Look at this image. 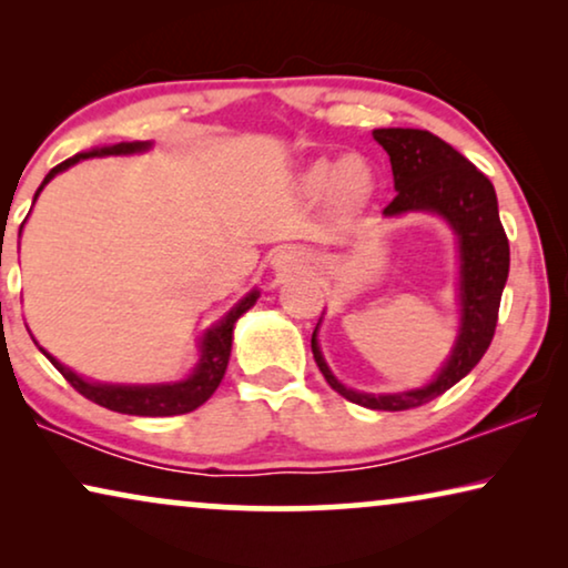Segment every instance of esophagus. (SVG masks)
<instances>
[{
  "mask_svg": "<svg viewBox=\"0 0 568 568\" xmlns=\"http://www.w3.org/2000/svg\"><path fill=\"white\" fill-rule=\"evenodd\" d=\"M274 268L278 274H302V271L310 268V258L305 251H300V247H284V251H278L274 255Z\"/></svg>",
  "mask_w": 568,
  "mask_h": 568,
  "instance_id": "obj_1",
  "label": "esophagus"
}]
</instances>
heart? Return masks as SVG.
I'll return each instance as SVG.
<instances>
[{
  "instance_id": "b5f03b06",
  "label": "heart",
  "mask_w": 568,
  "mask_h": 568,
  "mask_svg": "<svg viewBox=\"0 0 568 568\" xmlns=\"http://www.w3.org/2000/svg\"><path fill=\"white\" fill-rule=\"evenodd\" d=\"M302 189L310 196H333L338 209L344 212H359L375 196V173L367 162L359 158H338V160H315L305 173H302Z\"/></svg>"
}]
</instances>
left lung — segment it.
I'll use <instances>...</instances> for the list:
<instances>
[{"label":"left lung","mask_w":568,"mask_h":568,"mask_svg":"<svg viewBox=\"0 0 568 568\" xmlns=\"http://www.w3.org/2000/svg\"><path fill=\"white\" fill-rule=\"evenodd\" d=\"M375 142L390 158L395 196L385 216L410 212L437 214L457 240V305L460 323L453 352L437 375L422 387L400 393H362L346 387L323 359L317 331L313 356L323 377L338 395L372 410H406L424 406L468 375L491 344L499 317V302L509 276V240L499 220V201L488 178L439 136L424 129H375ZM323 321V317H321Z\"/></svg>","instance_id":"1"}]
</instances>
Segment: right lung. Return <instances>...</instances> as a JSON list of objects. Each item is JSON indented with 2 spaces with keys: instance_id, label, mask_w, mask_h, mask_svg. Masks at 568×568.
I'll return each mask as SVG.
<instances>
[{
  "instance_id": "right-lung-1",
  "label": "right lung",
  "mask_w": 568,
  "mask_h": 568,
  "mask_svg": "<svg viewBox=\"0 0 568 568\" xmlns=\"http://www.w3.org/2000/svg\"><path fill=\"white\" fill-rule=\"evenodd\" d=\"M152 146V142H119V144H108V146H95V150L80 152L74 158H69L51 170L49 175L43 178L41 189L36 191V199L41 196V191L45 189V183L53 181L59 173H64L77 162L90 160V158H111V154H139L146 152ZM26 224V222H22ZM22 230V227H20ZM261 297L258 290H251L245 294L237 305L230 307V313L216 321L212 328L204 331V336L199 338V362L189 375L178 383H150V385H126V383H98V379H88L82 375H77L74 369H69L67 364H61L57 356H51L43 346L41 352L49 356V362L57 367L61 375L67 377V383L74 387L77 393L84 395V398L98 403L108 410H119V414H129V416H181L189 414V410H196L199 406L212 398L216 387H220L224 372H227V362H230V352H232V331H235V323L240 321V315H245L247 310L255 305V300Z\"/></svg>"
}]
</instances>
